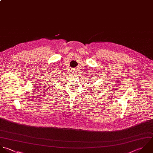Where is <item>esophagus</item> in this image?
Segmentation results:
<instances>
[{
    "label": "esophagus",
    "mask_w": 153,
    "mask_h": 153,
    "mask_svg": "<svg viewBox=\"0 0 153 153\" xmlns=\"http://www.w3.org/2000/svg\"><path fill=\"white\" fill-rule=\"evenodd\" d=\"M73 72H75V70H73Z\"/></svg>",
    "instance_id": "34e87169"
}]
</instances>
